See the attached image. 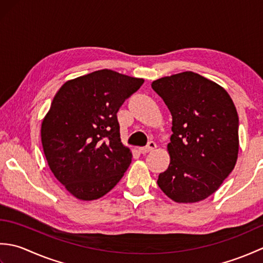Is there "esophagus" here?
<instances>
[{"mask_svg": "<svg viewBox=\"0 0 263 263\" xmlns=\"http://www.w3.org/2000/svg\"><path fill=\"white\" fill-rule=\"evenodd\" d=\"M156 147H157V146H156V143L154 141H150V142H148V144H147L146 147L139 148V150H140L141 154H147V153L152 152V150H154Z\"/></svg>", "mask_w": 263, "mask_h": 263, "instance_id": "obj_1", "label": "esophagus"}]
</instances>
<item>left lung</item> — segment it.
<instances>
[{"label": "left lung", "mask_w": 263, "mask_h": 263, "mask_svg": "<svg viewBox=\"0 0 263 263\" xmlns=\"http://www.w3.org/2000/svg\"><path fill=\"white\" fill-rule=\"evenodd\" d=\"M152 87L172 114L170 166L157 184L177 203H194L215 193L235 167L238 116L221 86L191 71L164 77Z\"/></svg>", "instance_id": "obj_1"}]
</instances>
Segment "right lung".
<instances>
[{
    "mask_svg": "<svg viewBox=\"0 0 263 263\" xmlns=\"http://www.w3.org/2000/svg\"><path fill=\"white\" fill-rule=\"evenodd\" d=\"M143 81L104 69L68 80L54 96L42 122V144L54 176L74 198L104 197L130 166L116 113Z\"/></svg>",
    "mask_w": 263,
    "mask_h": 263,
    "instance_id": "right-lung-1",
    "label": "right lung"
}]
</instances>
